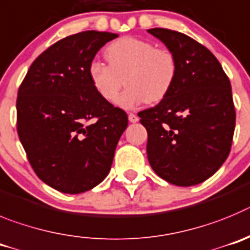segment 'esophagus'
I'll use <instances>...</instances> for the list:
<instances>
[{
  "label": "esophagus",
  "instance_id": "obj_1",
  "mask_svg": "<svg viewBox=\"0 0 250 250\" xmlns=\"http://www.w3.org/2000/svg\"><path fill=\"white\" fill-rule=\"evenodd\" d=\"M128 120H129V122L136 123V122H138L139 117L137 116V114H134V113H129V114H128Z\"/></svg>",
  "mask_w": 250,
  "mask_h": 250
}]
</instances>
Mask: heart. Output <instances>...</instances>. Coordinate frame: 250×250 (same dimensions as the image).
<instances>
[{"mask_svg": "<svg viewBox=\"0 0 250 250\" xmlns=\"http://www.w3.org/2000/svg\"><path fill=\"white\" fill-rule=\"evenodd\" d=\"M108 64L94 61L88 67L92 86L103 100L114 102L123 83L127 89L118 98L125 108L147 102L158 103L167 97L178 75V63L169 49L152 42L123 37L105 47ZM125 82H123V78Z\"/></svg>", "mask_w": 250, "mask_h": 250, "instance_id": "b5f03b06", "label": "heart"}]
</instances>
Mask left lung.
I'll return each instance as SVG.
<instances>
[{"label": "left lung", "mask_w": 250, "mask_h": 250, "mask_svg": "<svg viewBox=\"0 0 250 250\" xmlns=\"http://www.w3.org/2000/svg\"><path fill=\"white\" fill-rule=\"evenodd\" d=\"M178 63L168 96L139 112L148 133L150 167L164 181L181 187L199 184L226 162L235 128L228 76L207 47L184 33L150 28Z\"/></svg>", "instance_id": "left-lung-1"}]
</instances>
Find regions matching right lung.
Wrapping results in <instances>:
<instances>
[{
  "label": "right lung",
  "mask_w": 250,
  "mask_h": 250,
  "mask_svg": "<svg viewBox=\"0 0 250 250\" xmlns=\"http://www.w3.org/2000/svg\"><path fill=\"white\" fill-rule=\"evenodd\" d=\"M118 35L84 31L38 56L17 94V133L31 167L55 189L78 194L107 177L128 125L123 109L92 86L88 67Z\"/></svg>",
  "instance_id": "right-lung-1"
}]
</instances>
